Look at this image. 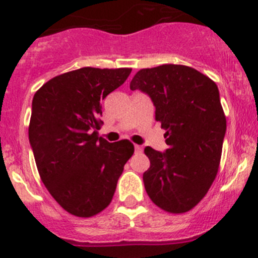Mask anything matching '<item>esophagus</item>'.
<instances>
[{
  "label": "esophagus",
  "instance_id": "esophagus-1",
  "mask_svg": "<svg viewBox=\"0 0 258 258\" xmlns=\"http://www.w3.org/2000/svg\"><path fill=\"white\" fill-rule=\"evenodd\" d=\"M135 151H136V153H141V151H143V146L135 145Z\"/></svg>",
  "mask_w": 258,
  "mask_h": 258
}]
</instances>
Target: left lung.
<instances>
[{"instance_id":"8db88e82","label":"left lung","mask_w":258,"mask_h":258,"mask_svg":"<svg viewBox=\"0 0 258 258\" xmlns=\"http://www.w3.org/2000/svg\"><path fill=\"white\" fill-rule=\"evenodd\" d=\"M130 89L150 95L155 121L167 130L165 153L145 148L146 192L162 210L187 213L208 194L220 164L227 118L218 86L192 67L167 63L137 71Z\"/></svg>"}]
</instances>
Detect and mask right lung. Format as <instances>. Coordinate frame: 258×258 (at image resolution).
Masks as SVG:
<instances>
[{"mask_svg": "<svg viewBox=\"0 0 258 258\" xmlns=\"http://www.w3.org/2000/svg\"><path fill=\"white\" fill-rule=\"evenodd\" d=\"M132 69L83 67L44 84L33 98L29 140L40 179L62 209L91 218L110 204L134 144L98 136L100 102Z\"/></svg>", "mask_w": 258, "mask_h": 258, "instance_id": "add662e5", "label": "right lung"}]
</instances>
